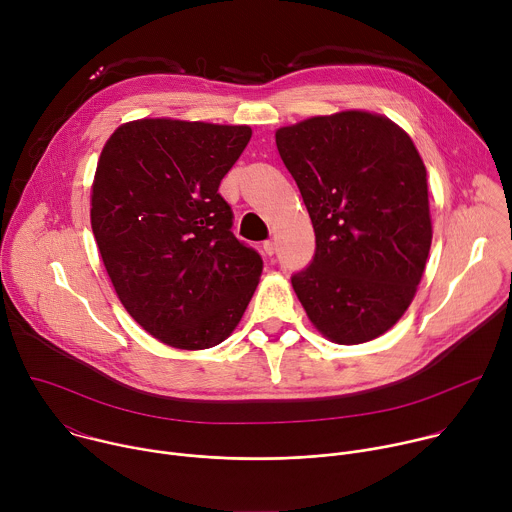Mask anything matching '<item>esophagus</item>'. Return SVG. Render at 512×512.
Listing matches in <instances>:
<instances>
[{
  "mask_svg": "<svg viewBox=\"0 0 512 512\" xmlns=\"http://www.w3.org/2000/svg\"><path fill=\"white\" fill-rule=\"evenodd\" d=\"M263 251H265V255H269V257H271V255L275 253V241H273V239L265 241V243H263Z\"/></svg>",
  "mask_w": 512,
  "mask_h": 512,
  "instance_id": "obj_1",
  "label": "esophagus"
}]
</instances>
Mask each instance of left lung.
I'll use <instances>...</instances> for the list:
<instances>
[{"label":"left lung","mask_w":512,"mask_h":512,"mask_svg":"<svg viewBox=\"0 0 512 512\" xmlns=\"http://www.w3.org/2000/svg\"><path fill=\"white\" fill-rule=\"evenodd\" d=\"M310 212L316 253L291 275L314 326L338 344L385 334L409 308L431 247L427 172L411 137L367 111L275 133Z\"/></svg>","instance_id":"obj_1"}]
</instances>
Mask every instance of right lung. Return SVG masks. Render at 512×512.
I'll use <instances>...</instances> for the list:
<instances>
[{"instance_id": "1", "label": "right lung", "mask_w": 512, "mask_h": 512, "mask_svg": "<svg viewBox=\"0 0 512 512\" xmlns=\"http://www.w3.org/2000/svg\"><path fill=\"white\" fill-rule=\"evenodd\" d=\"M249 139L247 125L139 119L101 152L93 235L123 308L168 346L221 344L255 294L263 259L218 194Z\"/></svg>"}]
</instances>
